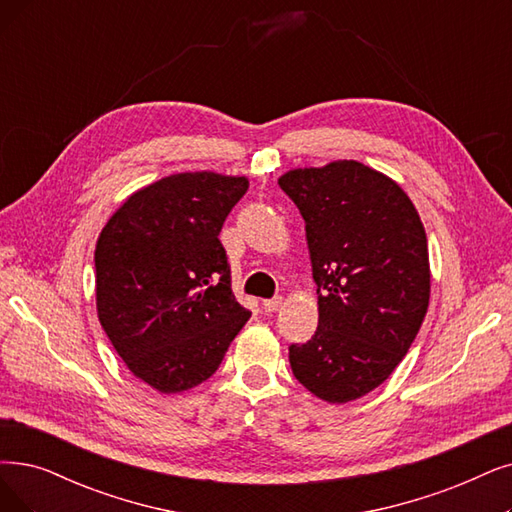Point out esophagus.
Segmentation results:
<instances>
[{
  "label": "esophagus",
  "mask_w": 512,
  "mask_h": 512,
  "mask_svg": "<svg viewBox=\"0 0 512 512\" xmlns=\"http://www.w3.org/2000/svg\"><path fill=\"white\" fill-rule=\"evenodd\" d=\"M283 306V298L281 296H275L271 300H262V309L264 313H277Z\"/></svg>",
  "instance_id": "34e87169"
}]
</instances>
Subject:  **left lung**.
<instances>
[{
  "mask_svg": "<svg viewBox=\"0 0 512 512\" xmlns=\"http://www.w3.org/2000/svg\"><path fill=\"white\" fill-rule=\"evenodd\" d=\"M304 218L319 325L290 346L296 380L327 403L355 401L395 372L424 321L431 267L422 220L395 180L355 159L279 178Z\"/></svg>",
  "mask_w": 512,
  "mask_h": 512,
  "instance_id": "1",
  "label": "left lung"
}]
</instances>
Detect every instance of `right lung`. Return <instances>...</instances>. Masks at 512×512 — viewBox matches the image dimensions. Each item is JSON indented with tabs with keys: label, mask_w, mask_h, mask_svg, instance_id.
<instances>
[{
	"label": "right lung",
	"mask_w": 512,
	"mask_h": 512,
	"mask_svg": "<svg viewBox=\"0 0 512 512\" xmlns=\"http://www.w3.org/2000/svg\"><path fill=\"white\" fill-rule=\"evenodd\" d=\"M245 176L185 172L132 193L100 231L96 311L128 370L159 393L208 380L250 311L218 239Z\"/></svg>",
	"instance_id": "right-lung-1"
}]
</instances>
